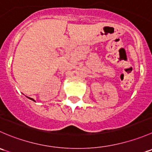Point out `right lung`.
I'll return each mask as SVG.
<instances>
[{"label": "right lung", "instance_id": "1", "mask_svg": "<svg viewBox=\"0 0 152 152\" xmlns=\"http://www.w3.org/2000/svg\"><path fill=\"white\" fill-rule=\"evenodd\" d=\"M29 99H31V100H33V101H34V99H31V98H29Z\"/></svg>", "mask_w": 152, "mask_h": 152}]
</instances>
